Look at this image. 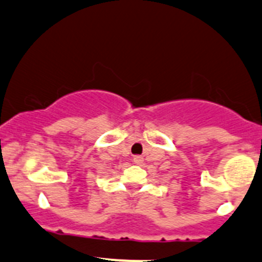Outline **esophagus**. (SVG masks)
Returning <instances> with one entry per match:
<instances>
[{"label": "esophagus", "mask_w": 262, "mask_h": 262, "mask_svg": "<svg viewBox=\"0 0 262 262\" xmlns=\"http://www.w3.org/2000/svg\"><path fill=\"white\" fill-rule=\"evenodd\" d=\"M143 161H144V158H143L142 156H136L133 158V162L136 164H138V166H140V164H143Z\"/></svg>", "instance_id": "34e87169"}]
</instances>
